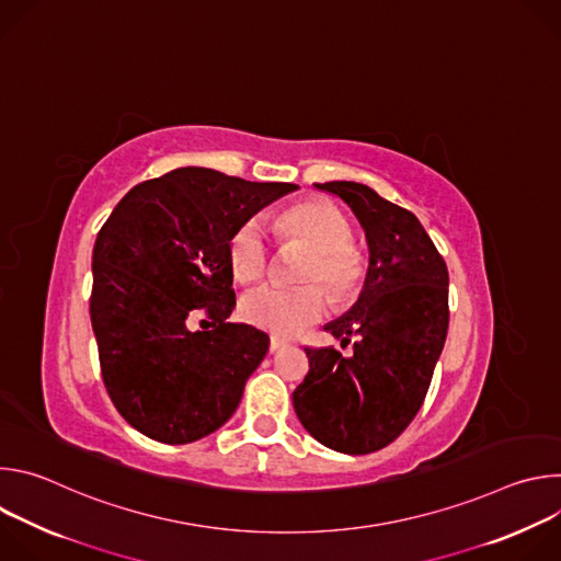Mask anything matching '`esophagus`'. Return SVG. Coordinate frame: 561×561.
I'll return each instance as SVG.
<instances>
[{
    "label": "esophagus",
    "instance_id": "34e87169",
    "mask_svg": "<svg viewBox=\"0 0 561 561\" xmlns=\"http://www.w3.org/2000/svg\"><path fill=\"white\" fill-rule=\"evenodd\" d=\"M286 346H288V342H284V340H279V337H271L268 351H271V353H277V351H282V348H286Z\"/></svg>",
    "mask_w": 561,
    "mask_h": 561
}]
</instances>
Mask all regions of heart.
<instances>
[{
    "instance_id": "b5f03b06",
    "label": "heart",
    "mask_w": 561,
    "mask_h": 561,
    "mask_svg": "<svg viewBox=\"0 0 561 561\" xmlns=\"http://www.w3.org/2000/svg\"><path fill=\"white\" fill-rule=\"evenodd\" d=\"M284 237H299L314 251L301 279L324 284L337 301L351 299L364 282V260L353 249V226L331 202H301L288 208L279 221ZM228 262L239 282H260L271 271V239L266 219L253 215L234 228L228 239ZM242 317L255 329L277 337H295L322 322L329 297L322 286H262L251 290Z\"/></svg>"
}]
</instances>
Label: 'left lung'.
I'll use <instances>...</instances> for the list:
<instances>
[{
  "instance_id": "8db88e82",
  "label": "left lung",
  "mask_w": 561,
  "mask_h": 561,
  "mask_svg": "<svg viewBox=\"0 0 561 561\" xmlns=\"http://www.w3.org/2000/svg\"><path fill=\"white\" fill-rule=\"evenodd\" d=\"M344 199L370 251L357 304L324 331L353 355L306 348L310 370L293 392L304 428L337 453H375L424 404L448 333V268L420 219L357 182L314 184Z\"/></svg>"
}]
</instances>
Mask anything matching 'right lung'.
<instances>
[{"instance_id":"add662e5","label":"right lung","mask_w":561,"mask_h":561,"mask_svg":"<svg viewBox=\"0 0 561 561\" xmlns=\"http://www.w3.org/2000/svg\"><path fill=\"white\" fill-rule=\"evenodd\" d=\"M295 188L178 169L130 188L98 232L91 322L102 379L119 415L146 437L197 442L242 402L268 335L226 322L234 308L228 239ZM195 313L211 329L191 332Z\"/></svg>"}]
</instances>
